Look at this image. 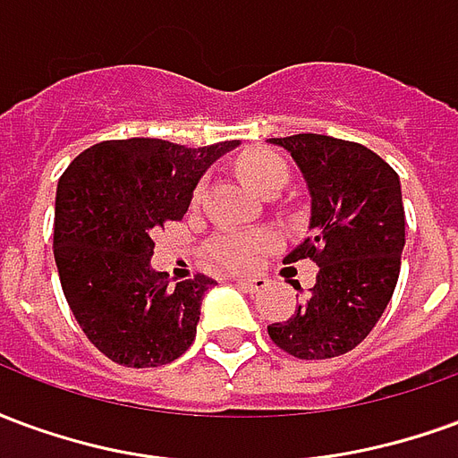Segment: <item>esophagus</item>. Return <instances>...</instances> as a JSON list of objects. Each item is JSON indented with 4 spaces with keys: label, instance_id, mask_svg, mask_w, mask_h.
Wrapping results in <instances>:
<instances>
[{
    "label": "esophagus",
    "instance_id": "esophagus-1",
    "mask_svg": "<svg viewBox=\"0 0 458 458\" xmlns=\"http://www.w3.org/2000/svg\"><path fill=\"white\" fill-rule=\"evenodd\" d=\"M235 284L242 289H248V292H258V289L267 287V279L265 277H240V279H235Z\"/></svg>",
    "mask_w": 458,
    "mask_h": 458
}]
</instances>
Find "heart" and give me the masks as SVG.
I'll return each mask as SVG.
<instances>
[{
  "instance_id": "b5f03b06",
  "label": "heart",
  "mask_w": 458,
  "mask_h": 458,
  "mask_svg": "<svg viewBox=\"0 0 458 458\" xmlns=\"http://www.w3.org/2000/svg\"><path fill=\"white\" fill-rule=\"evenodd\" d=\"M238 171L248 186L265 193L269 189H282L287 183V164L284 159L269 149L248 151L240 157ZM269 238L262 233H223L208 245V258L213 265L225 269H240L252 265L262 250L267 248Z\"/></svg>"
}]
</instances>
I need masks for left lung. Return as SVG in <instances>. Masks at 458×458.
<instances>
[{
    "label": "left lung",
    "mask_w": 458,
    "mask_h": 458,
    "mask_svg": "<svg viewBox=\"0 0 458 458\" xmlns=\"http://www.w3.org/2000/svg\"><path fill=\"white\" fill-rule=\"evenodd\" d=\"M269 144L289 151L311 199L309 238L284 262L314 259L318 275L294 314L267 334L301 360L336 358L373 331L400 277V176L363 144L327 134H292Z\"/></svg>",
    "instance_id": "1"
}]
</instances>
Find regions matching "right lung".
I'll return each instance as SVG.
<instances>
[{
	"instance_id": "obj_1",
	"label": "right lung",
	"mask_w": 458,
	"mask_h": 458,
	"mask_svg": "<svg viewBox=\"0 0 458 458\" xmlns=\"http://www.w3.org/2000/svg\"><path fill=\"white\" fill-rule=\"evenodd\" d=\"M240 141L189 149L131 137L100 141L55 189L54 258L65 301L90 344L127 368L176 360L196 338L208 277L171 284L151 267V235L189 210L193 191Z\"/></svg>"
}]
</instances>
